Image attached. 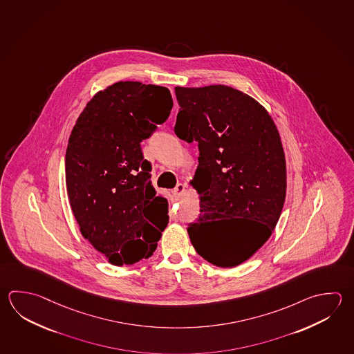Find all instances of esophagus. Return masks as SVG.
<instances>
[{
  "label": "esophagus",
  "mask_w": 354,
  "mask_h": 354,
  "mask_svg": "<svg viewBox=\"0 0 354 354\" xmlns=\"http://www.w3.org/2000/svg\"><path fill=\"white\" fill-rule=\"evenodd\" d=\"M184 192H185V185L180 183V184H178V185L175 187V189L173 190V194L176 198H180L181 195L184 194Z\"/></svg>",
  "instance_id": "obj_1"
}]
</instances>
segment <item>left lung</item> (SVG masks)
I'll return each mask as SVG.
<instances>
[{"mask_svg":"<svg viewBox=\"0 0 354 354\" xmlns=\"http://www.w3.org/2000/svg\"><path fill=\"white\" fill-rule=\"evenodd\" d=\"M175 133L196 141L192 187L201 214L187 234L196 253L221 268L247 261L270 238L287 193L286 156L267 109L233 87H175Z\"/></svg>","mask_w":354,"mask_h":354,"instance_id":"8db88e82","label":"left lung"}]
</instances>
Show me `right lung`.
Instances as JSON below:
<instances>
[{
  "label": "right lung",
  "mask_w": 354,
  "mask_h": 354,
  "mask_svg": "<svg viewBox=\"0 0 354 354\" xmlns=\"http://www.w3.org/2000/svg\"><path fill=\"white\" fill-rule=\"evenodd\" d=\"M169 88L119 81L93 95L75 122L65 170L82 236L113 266L153 255L169 223L167 201L151 185L140 142L167 120Z\"/></svg>",
  "instance_id": "add662e5"
}]
</instances>
